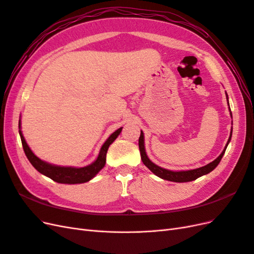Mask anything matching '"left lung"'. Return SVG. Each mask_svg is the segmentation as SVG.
Returning <instances> with one entry per match:
<instances>
[{"mask_svg": "<svg viewBox=\"0 0 254 254\" xmlns=\"http://www.w3.org/2000/svg\"><path fill=\"white\" fill-rule=\"evenodd\" d=\"M227 99H228V96H227ZM231 117H232V114H231ZM231 135H232V130H231V134H230V137H229V140H228V143L230 142V140H231ZM228 143L226 145L224 151L220 153V156L217 159H215L213 162L209 163L207 165L202 166V167H199V168H196V170H190V171L172 172V171H167V170H165V168L160 167V166L156 165L155 163L151 162V161L148 159L147 155H146V152H145L144 134H143L142 131H141V135L139 137V148H140V152H141V159L143 161L144 165L147 166L153 174H155L158 177H160V178H162L164 180H168V181H173V182H189V181H193V180H196L197 178H199V177H201V176H203L205 174H209L210 172H212L214 168L216 167L218 165V163L220 162V160H221L222 156H224V153L226 151Z\"/></svg>", "mask_w": 254, "mask_h": 254, "instance_id": "1", "label": "left lung"}]
</instances>
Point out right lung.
I'll return each mask as SVG.
<instances>
[{
  "mask_svg": "<svg viewBox=\"0 0 254 254\" xmlns=\"http://www.w3.org/2000/svg\"><path fill=\"white\" fill-rule=\"evenodd\" d=\"M122 128H119L108 137L104 145L102 146L101 151H99V155L97 159L94 161L93 163L86 166V167H80V168H75V167H64V166H56L49 164L44 161L40 160L38 157L34 155V152L30 150L28 147L27 143L25 142L24 136H23L21 130H19V133L21 136L22 146L23 149H24L25 155L29 162L36 168V170L43 174L44 176L49 177L52 180L56 181L58 183H67V184H75V183H83L91 180L93 177L102 170L105 166L106 163V155L107 150H108L109 146L111 143L114 142L117 139L118 135L121 133ZM19 129H20V122H19Z\"/></svg>",
  "mask_w": 254,
  "mask_h": 254,
  "instance_id": "right-lung-1",
  "label": "right lung"
}]
</instances>
